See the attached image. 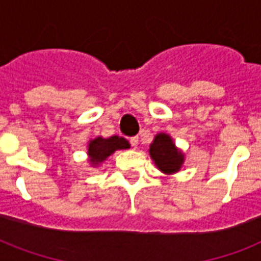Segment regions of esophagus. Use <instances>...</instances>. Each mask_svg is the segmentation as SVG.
<instances>
[{"instance_id": "esophagus-1", "label": "esophagus", "mask_w": 261, "mask_h": 261, "mask_svg": "<svg viewBox=\"0 0 261 261\" xmlns=\"http://www.w3.org/2000/svg\"><path fill=\"white\" fill-rule=\"evenodd\" d=\"M138 141H139L138 137H131V138H130L131 146L134 147V149H135V147H137V146H138Z\"/></svg>"}]
</instances>
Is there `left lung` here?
<instances>
[{
  "instance_id": "1",
  "label": "left lung",
  "mask_w": 261,
  "mask_h": 261,
  "mask_svg": "<svg viewBox=\"0 0 261 261\" xmlns=\"http://www.w3.org/2000/svg\"><path fill=\"white\" fill-rule=\"evenodd\" d=\"M149 153H150L151 159L154 160L155 165L159 167L160 171L165 172V173L177 172L184 161L181 151L176 149L172 138L167 134H159L155 137L153 143L150 145Z\"/></svg>"
}]
</instances>
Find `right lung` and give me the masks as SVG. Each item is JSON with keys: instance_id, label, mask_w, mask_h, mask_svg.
I'll return each instance as SVG.
<instances>
[{"instance_id": "add662e5", "label": "right lung", "mask_w": 261, "mask_h": 261, "mask_svg": "<svg viewBox=\"0 0 261 261\" xmlns=\"http://www.w3.org/2000/svg\"><path fill=\"white\" fill-rule=\"evenodd\" d=\"M130 143L127 142L126 139L118 135H114L111 138H98L90 141L89 149H88V154L90 157V163L92 164H100L102 163L107 157H110L115 150H120V149H128Z\"/></svg>"}]
</instances>
